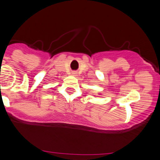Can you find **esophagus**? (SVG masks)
<instances>
[{
    "mask_svg": "<svg viewBox=\"0 0 160 160\" xmlns=\"http://www.w3.org/2000/svg\"><path fill=\"white\" fill-rule=\"evenodd\" d=\"M72 74H73V75H75L76 73H74V72H73V73H72Z\"/></svg>",
    "mask_w": 160,
    "mask_h": 160,
    "instance_id": "1",
    "label": "esophagus"
}]
</instances>
